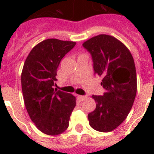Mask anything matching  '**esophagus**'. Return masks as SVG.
I'll return each instance as SVG.
<instances>
[{
  "instance_id": "esophagus-1",
  "label": "esophagus",
  "mask_w": 154,
  "mask_h": 154,
  "mask_svg": "<svg viewBox=\"0 0 154 154\" xmlns=\"http://www.w3.org/2000/svg\"><path fill=\"white\" fill-rule=\"evenodd\" d=\"M77 97H78V99H79L80 101H84L85 99L86 98V97L82 96V95H77Z\"/></svg>"
}]
</instances>
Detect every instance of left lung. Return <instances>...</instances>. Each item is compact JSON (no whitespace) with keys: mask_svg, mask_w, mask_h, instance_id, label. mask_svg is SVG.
<instances>
[{"mask_svg":"<svg viewBox=\"0 0 154 154\" xmlns=\"http://www.w3.org/2000/svg\"><path fill=\"white\" fill-rule=\"evenodd\" d=\"M91 53L94 72L102 78L103 96L93 95L96 108L88 115L89 125L99 132H111L124 122L136 97L137 73L129 49L116 37L106 34L83 43Z\"/></svg>","mask_w":154,"mask_h":154,"instance_id":"obj_1","label":"left lung"}]
</instances>
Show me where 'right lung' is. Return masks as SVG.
I'll list each match as a JSON object with an SVG mask.
<instances>
[{
    "label": "right lung",
    "mask_w": 154,
    "mask_h": 154,
    "mask_svg": "<svg viewBox=\"0 0 154 154\" xmlns=\"http://www.w3.org/2000/svg\"><path fill=\"white\" fill-rule=\"evenodd\" d=\"M76 42L50 38L35 45L29 53L21 72V88L30 119L43 134L56 136L69 127L76 106L72 94L54 90L60 60Z\"/></svg>",
    "instance_id": "add662e5"
}]
</instances>
